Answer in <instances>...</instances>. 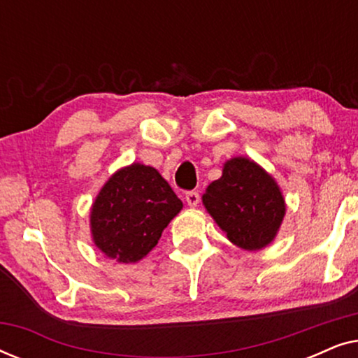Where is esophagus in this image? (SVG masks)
Returning a JSON list of instances; mask_svg holds the SVG:
<instances>
[{
  "instance_id": "34e87169",
  "label": "esophagus",
  "mask_w": 358,
  "mask_h": 358,
  "mask_svg": "<svg viewBox=\"0 0 358 358\" xmlns=\"http://www.w3.org/2000/svg\"><path fill=\"white\" fill-rule=\"evenodd\" d=\"M185 200H187L189 207H197L200 195L199 192H195V190H189V192H185Z\"/></svg>"
}]
</instances>
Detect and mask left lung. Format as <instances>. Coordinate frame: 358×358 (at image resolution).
I'll return each mask as SVG.
<instances>
[{
    "label": "left lung",
    "mask_w": 358,
    "mask_h": 358,
    "mask_svg": "<svg viewBox=\"0 0 358 358\" xmlns=\"http://www.w3.org/2000/svg\"><path fill=\"white\" fill-rule=\"evenodd\" d=\"M203 205L236 246L257 251L275 238L285 200L271 176L248 158L229 159L208 185Z\"/></svg>",
    "instance_id": "1"
}]
</instances>
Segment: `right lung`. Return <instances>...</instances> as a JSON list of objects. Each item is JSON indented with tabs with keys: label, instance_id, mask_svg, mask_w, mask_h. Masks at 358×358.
I'll list each match as a JSON object with an SVG mask.
<instances>
[{
	"label": "right lung",
	"instance_id": "1",
	"mask_svg": "<svg viewBox=\"0 0 358 358\" xmlns=\"http://www.w3.org/2000/svg\"><path fill=\"white\" fill-rule=\"evenodd\" d=\"M182 208V202L151 166L131 164L112 176L91 210L94 244L115 261L143 259L163 229Z\"/></svg>",
	"mask_w": 358,
	"mask_h": 358
}]
</instances>
